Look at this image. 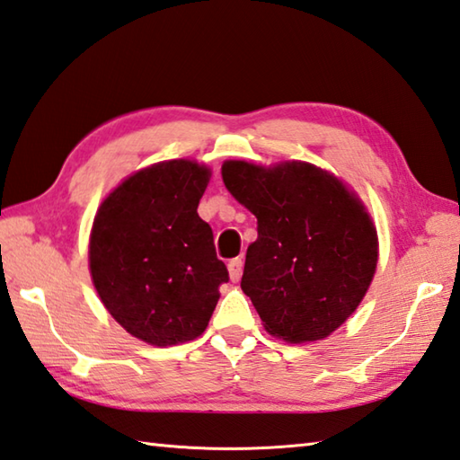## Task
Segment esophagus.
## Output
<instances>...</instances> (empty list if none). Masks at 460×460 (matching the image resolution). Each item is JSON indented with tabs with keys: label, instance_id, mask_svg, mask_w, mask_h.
Masks as SVG:
<instances>
[{
	"label": "esophagus",
	"instance_id": "obj_1",
	"mask_svg": "<svg viewBox=\"0 0 460 460\" xmlns=\"http://www.w3.org/2000/svg\"><path fill=\"white\" fill-rule=\"evenodd\" d=\"M229 277L233 283H237L241 279V273H243V261L241 259H231L229 261Z\"/></svg>",
	"mask_w": 460,
	"mask_h": 460
}]
</instances>
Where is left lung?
Segmentation results:
<instances>
[{
  "label": "left lung",
  "instance_id": "1",
  "mask_svg": "<svg viewBox=\"0 0 460 460\" xmlns=\"http://www.w3.org/2000/svg\"><path fill=\"white\" fill-rule=\"evenodd\" d=\"M223 183L257 217L241 289L265 329L289 343L331 335L373 281L379 243L365 205L303 161L259 167L225 161Z\"/></svg>",
  "mask_w": 460,
  "mask_h": 460
}]
</instances>
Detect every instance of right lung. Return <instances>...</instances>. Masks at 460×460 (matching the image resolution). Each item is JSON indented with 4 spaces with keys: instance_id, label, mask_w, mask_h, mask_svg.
I'll return each mask as SVG.
<instances>
[{
    "instance_id": "1",
    "label": "right lung",
    "mask_w": 460,
    "mask_h": 460,
    "mask_svg": "<svg viewBox=\"0 0 460 460\" xmlns=\"http://www.w3.org/2000/svg\"><path fill=\"white\" fill-rule=\"evenodd\" d=\"M209 169L175 159L151 165L99 207L89 269L105 309L133 337L155 347L205 331L229 271L199 215Z\"/></svg>"
}]
</instances>
